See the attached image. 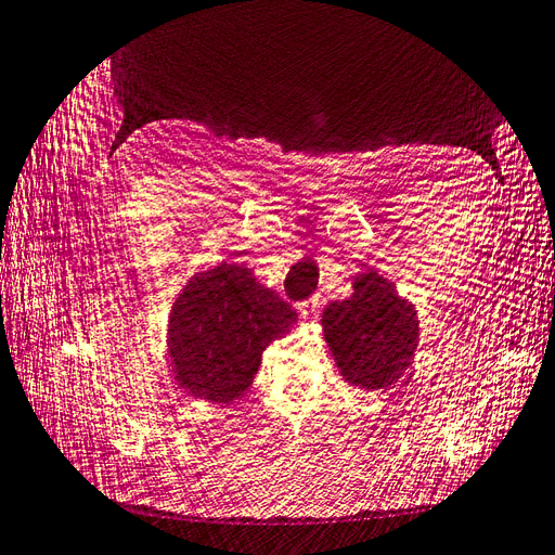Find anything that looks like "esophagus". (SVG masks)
Returning <instances> with one entry per match:
<instances>
[{
  "mask_svg": "<svg viewBox=\"0 0 555 555\" xmlns=\"http://www.w3.org/2000/svg\"><path fill=\"white\" fill-rule=\"evenodd\" d=\"M297 309L305 315V319H313L315 311H319V299H305V302L297 305Z\"/></svg>",
  "mask_w": 555,
  "mask_h": 555,
  "instance_id": "1",
  "label": "esophagus"
}]
</instances>
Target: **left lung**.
Returning <instances> with one entry per match:
<instances>
[{
  "label": "left lung",
  "instance_id": "obj_1",
  "mask_svg": "<svg viewBox=\"0 0 555 555\" xmlns=\"http://www.w3.org/2000/svg\"><path fill=\"white\" fill-rule=\"evenodd\" d=\"M321 325L339 374L351 386L388 388L414 362L416 307L372 269L353 279L351 297L325 307Z\"/></svg>",
  "mask_w": 555,
  "mask_h": 555
}]
</instances>
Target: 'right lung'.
I'll return each mask as SVG.
<instances>
[{
  "mask_svg": "<svg viewBox=\"0 0 555 555\" xmlns=\"http://www.w3.org/2000/svg\"><path fill=\"white\" fill-rule=\"evenodd\" d=\"M297 323L288 302L244 264L197 272L169 311L167 353L173 378L199 400L228 404L250 388L269 341Z\"/></svg>",
  "mask_w": 555,
  "mask_h": 555,
  "instance_id": "obj_1",
  "label": "right lung"
}]
</instances>
